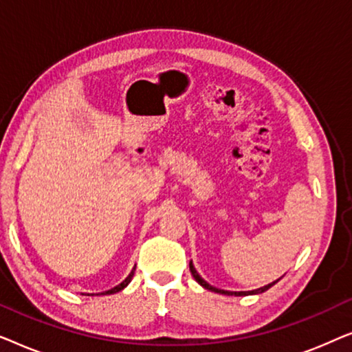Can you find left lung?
<instances>
[{
  "instance_id": "left-lung-1",
  "label": "left lung",
  "mask_w": 352,
  "mask_h": 352,
  "mask_svg": "<svg viewBox=\"0 0 352 352\" xmlns=\"http://www.w3.org/2000/svg\"><path fill=\"white\" fill-rule=\"evenodd\" d=\"M189 267H190V272H192V276H194V278L197 282L200 283L201 287L204 288H206V290H211V292H214V293H221V295H234V296H247V295H258V293H263V292H266V290H269V288H271L272 285H276V283L278 282V280H276V282H272V283H269V285H264V287H261V288H258V290H252V292H228V290H219V288H214V287H211L210 283H206L204 278H201L199 274H197V271H195V267L192 266V263H189Z\"/></svg>"
}]
</instances>
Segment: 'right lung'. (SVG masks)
<instances>
[{
  "mask_svg": "<svg viewBox=\"0 0 352 352\" xmlns=\"http://www.w3.org/2000/svg\"><path fill=\"white\" fill-rule=\"evenodd\" d=\"M134 271H136V267H133V271H131V274H129V276L124 278V280L120 283V285H117V287H113L112 290H107V292H104V293H99V295H112V293H117V292H120V290H123L124 287L128 285L129 282H131V278H133V276H134ZM89 296V295H88Z\"/></svg>",
  "mask_w": 352,
  "mask_h": 352,
  "instance_id": "1",
  "label": "right lung"
}]
</instances>
